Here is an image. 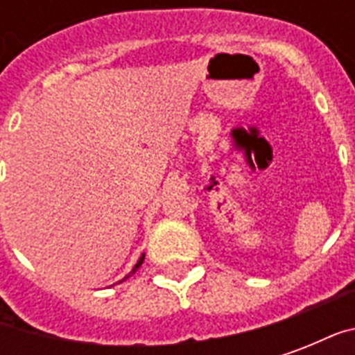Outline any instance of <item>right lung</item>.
Segmentation results:
<instances>
[{"instance_id": "right-lung-1", "label": "right lung", "mask_w": 355, "mask_h": 355, "mask_svg": "<svg viewBox=\"0 0 355 355\" xmlns=\"http://www.w3.org/2000/svg\"><path fill=\"white\" fill-rule=\"evenodd\" d=\"M142 261H144V254H142V257H140V259H139V262H137V264H135V268H132V270H131V274H135V272H137V270H139L140 264H142ZM131 274H129V275H131ZM129 275H125V277H129ZM125 277H123V279H125Z\"/></svg>"}]
</instances>
